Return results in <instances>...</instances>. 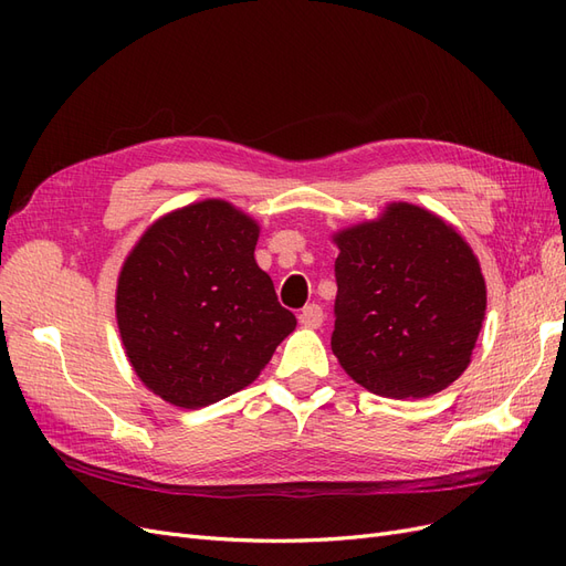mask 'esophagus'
Segmentation results:
<instances>
[{
	"mask_svg": "<svg viewBox=\"0 0 566 566\" xmlns=\"http://www.w3.org/2000/svg\"><path fill=\"white\" fill-rule=\"evenodd\" d=\"M300 323L304 325V328H318V325L323 323V310L318 304H306L304 310L300 312Z\"/></svg>",
	"mask_w": 566,
	"mask_h": 566,
	"instance_id": "obj_1",
	"label": "esophagus"
}]
</instances>
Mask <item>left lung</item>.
Here are the masks:
<instances>
[{"label":"left lung","mask_w":566,"mask_h":566,"mask_svg":"<svg viewBox=\"0 0 566 566\" xmlns=\"http://www.w3.org/2000/svg\"><path fill=\"white\" fill-rule=\"evenodd\" d=\"M335 243L331 347L349 378L389 399H422L455 382L486 312L470 245L408 202L337 233Z\"/></svg>","instance_id":"obj_1"}]
</instances>
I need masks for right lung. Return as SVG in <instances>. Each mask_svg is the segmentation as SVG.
Here are the masks:
<instances>
[{"label":"right lung","instance_id":"obj_1","mask_svg":"<svg viewBox=\"0 0 566 566\" xmlns=\"http://www.w3.org/2000/svg\"><path fill=\"white\" fill-rule=\"evenodd\" d=\"M260 227L224 200L153 224L119 271L117 328L160 399L202 408L248 387L297 318L254 262Z\"/></svg>","mask_w":566,"mask_h":566}]
</instances>
